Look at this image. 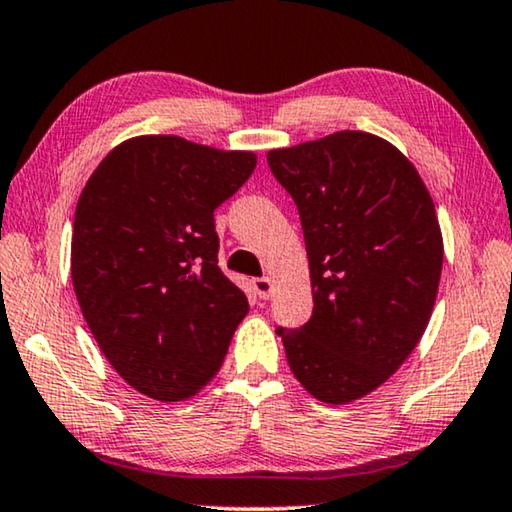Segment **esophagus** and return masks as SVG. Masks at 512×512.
<instances>
[{"label":"esophagus","mask_w":512,"mask_h":512,"mask_svg":"<svg viewBox=\"0 0 512 512\" xmlns=\"http://www.w3.org/2000/svg\"><path fill=\"white\" fill-rule=\"evenodd\" d=\"M254 291L261 300H270L274 293V281L270 277H258L254 279Z\"/></svg>","instance_id":"esophagus-1"}]
</instances>
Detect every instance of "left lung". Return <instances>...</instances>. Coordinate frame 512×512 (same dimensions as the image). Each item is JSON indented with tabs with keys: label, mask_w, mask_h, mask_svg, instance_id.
Masks as SVG:
<instances>
[{
	"label": "left lung",
	"mask_w": 512,
	"mask_h": 512,
	"mask_svg": "<svg viewBox=\"0 0 512 512\" xmlns=\"http://www.w3.org/2000/svg\"><path fill=\"white\" fill-rule=\"evenodd\" d=\"M298 205L314 311L277 328L302 388L348 404L402 367L439 291L443 238L416 166L388 140L337 131L268 152Z\"/></svg>",
	"instance_id": "1"
}]
</instances>
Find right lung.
Wrapping results in <instances>:
<instances>
[{"label":"right lung","mask_w":512,"mask_h":512,"mask_svg":"<svg viewBox=\"0 0 512 512\" xmlns=\"http://www.w3.org/2000/svg\"><path fill=\"white\" fill-rule=\"evenodd\" d=\"M256 168L180 136H136L106 154L76 205L71 279L117 374L180 402L219 372L249 302L219 270L214 210Z\"/></svg>","instance_id":"add662e5"}]
</instances>
